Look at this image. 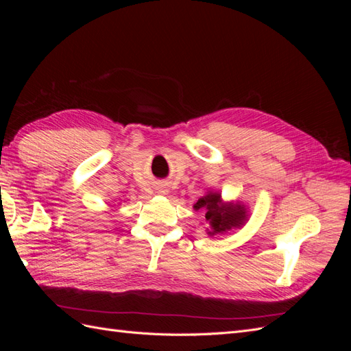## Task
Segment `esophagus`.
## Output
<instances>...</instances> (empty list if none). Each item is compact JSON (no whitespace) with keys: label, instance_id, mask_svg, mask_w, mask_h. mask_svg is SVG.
<instances>
[{"label":"esophagus","instance_id":"1","mask_svg":"<svg viewBox=\"0 0 351 351\" xmlns=\"http://www.w3.org/2000/svg\"><path fill=\"white\" fill-rule=\"evenodd\" d=\"M159 192H161L162 195H165L167 193V189H161V190H159Z\"/></svg>","mask_w":351,"mask_h":351}]
</instances>
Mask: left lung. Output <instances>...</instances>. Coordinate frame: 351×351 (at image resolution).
I'll return each instance as SVG.
<instances>
[{"mask_svg":"<svg viewBox=\"0 0 351 351\" xmlns=\"http://www.w3.org/2000/svg\"><path fill=\"white\" fill-rule=\"evenodd\" d=\"M196 210L205 209V218L209 222L210 230H208V234L210 237L224 234V232L240 228L249 218L247 208L240 202L237 204H224L221 199V195L217 192H209L204 197H200L193 205Z\"/></svg>","mask_w":351,"mask_h":351,"instance_id":"8db88e82","label":"left lung"}]
</instances>
